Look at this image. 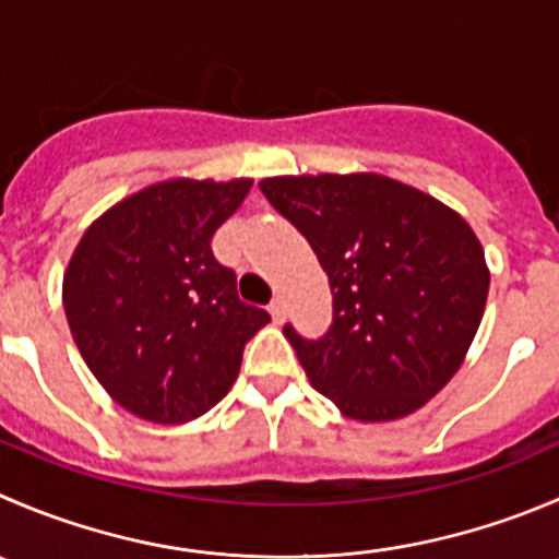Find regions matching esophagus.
I'll return each instance as SVG.
<instances>
[{
  "label": "esophagus",
  "instance_id": "1",
  "mask_svg": "<svg viewBox=\"0 0 559 559\" xmlns=\"http://www.w3.org/2000/svg\"><path fill=\"white\" fill-rule=\"evenodd\" d=\"M270 313H273L275 322H284V317H286V302H284V297H275V300L270 302Z\"/></svg>",
  "mask_w": 559,
  "mask_h": 559
}]
</instances>
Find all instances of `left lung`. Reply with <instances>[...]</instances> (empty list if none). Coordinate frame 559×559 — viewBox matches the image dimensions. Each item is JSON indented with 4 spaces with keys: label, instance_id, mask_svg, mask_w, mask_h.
Segmentation results:
<instances>
[{
    "label": "left lung",
    "instance_id": "1",
    "mask_svg": "<svg viewBox=\"0 0 559 559\" xmlns=\"http://www.w3.org/2000/svg\"><path fill=\"white\" fill-rule=\"evenodd\" d=\"M328 273L322 338L284 335L322 395L362 424L395 420L459 371L489 295L484 248L437 199L379 175L262 180Z\"/></svg>",
    "mask_w": 559,
    "mask_h": 559
}]
</instances>
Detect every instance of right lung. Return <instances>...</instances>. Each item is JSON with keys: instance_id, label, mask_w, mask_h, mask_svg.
<instances>
[{"instance_id": "1", "label": "right lung", "mask_w": 559, "mask_h": 559, "mask_svg": "<svg viewBox=\"0 0 559 559\" xmlns=\"http://www.w3.org/2000/svg\"><path fill=\"white\" fill-rule=\"evenodd\" d=\"M251 180H169L114 204L81 237L64 273L75 346L117 404L153 424H186L229 393L242 349L270 322L237 297L213 237Z\"/></svg>"}]
</instances>
